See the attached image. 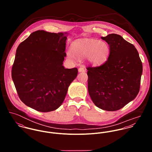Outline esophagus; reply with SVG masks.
<instances>
[{"label":"esophagus","instance_id":"1","mask_svg":"<svg viewBox=\"0 0 152 152\" xmlns=\"http://www.w3.org/2000/svg\"><path fill=\"white\" fill-rule=\"evenodd\" d=\"M86 71V68L84 66H80L79 68H78V72H84Z\"/></svg>","mask_w":152,"mask_h":152}]
</instances>
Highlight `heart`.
<instances>
[{"mask_svg":"<svg viewBox=\"0 0 152 152\" xmlns=\"http://www.w3.org/2000/svg\"><path fill=\"white\" fill-rule=\"evenodd\" d=\"M72 50L73 53L71 50L67 51V56L70 59L74 60V55L79 59L89 57V60L93 64H99L108 58L110 48L105 42L85 40L74 44Z\"/></svg>","mask_w":152,"mask_h":152,"instance_id":"1","label":"heart"}]
</instances>
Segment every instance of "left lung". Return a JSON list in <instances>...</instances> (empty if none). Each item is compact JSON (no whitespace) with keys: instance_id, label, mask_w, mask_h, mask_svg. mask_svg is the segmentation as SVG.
<instances>
[{"instance_id":"1","label":"left lung","mask_w":152,"mask_h":152,"mask_svg":"<svg viewBox=\"0 0 152 152\" xmlns=\"http://www.w3.org/2000/svg\"><path fill=\"white\" fill-rule=\"evenodd\" d=\"M101 39L110 48L108 58L99 66L87 67L88 90L99 108L115 111L133 100L140 90L142 63L134 46L116 34Z\"/></svg>"}]
</instances>
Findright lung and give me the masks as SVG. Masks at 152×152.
<instances>
[{
	"instance_id": "add662e5",
	"label": "right lung",
	"mask_w": 152,
	"mask_h": 152,
	"mask_svg": "<svg viewBox=\"0 0 152 152\" xmlns=\"http://www.w3.org/2000/svg\"><path fill=\"white\" fill-rule=\"evenodd\" d=\"M66 33L37 30L16 50L12 77L19 98L27 106L47 112L59 108L78 69L63 65Z\"/></svg>"
}]
</instances>
